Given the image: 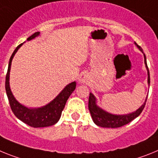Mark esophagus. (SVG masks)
Returning a JSON list of instances; mask_svg holds the SVG:
<instances>
[{"label": "esophagus", "mask_w": 158, "mask_h": 158, "mask_svg": "<svg viewBox=\"0 0 158 158\" xmlns=\"http://www.w3.org/2000/svg\"><path fill=\"white\" fill-rule=\"evenodd\" d=\"M87 75H85V74H83V75L80 76V79H79V81H80L81 83H87Z\"/></svg>", "instance_id": "1"}]
</instances>
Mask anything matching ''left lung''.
Wrapping results in <instances>:
<instances>
[{
    "mask_svg": "<svg viewBox=\"0 0 158 158\" xmlns=\"http://www.w3.org/2000/svg\"><path fill=\"white\" fill-rule=\"evenodd\" d=\"M139 50L143 52V50L139 45L137 44ZM144 58H145V67L147 68L148 71V83H150V79H149V68H148L147 63H146V58L144 54ZM147 99V98H146ZM146 99L145 102H144L143 105L141 106L138 110H137L136 111L134 112L132 114H129L126 115H114L109 114L107 112L104 111L102 109H100L98 106H96L95 102V98L91 93H90V96H89V102H88V108L90 110V113L91 114L93 121L97 126L101 127H107V128H118V127H123L125 125L128 124L131 121L134 120V118H136L138 116H139L140 114L142 113L144 107L145 106V102H146Z\"/></svg>",
    "mask_w": 158,
    "mask_h": 158,
    "instance_id": "1",
    "label": "left lung"
}]
</instances>
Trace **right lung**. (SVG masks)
I'll use <instances>...</instances> for the list:
<instances>
[{"label":"right lung","mask_w":158,"mask_h":158,"mask_svg":"<svg viewBox=\"0 0 158 158\" xmlns=\"http://www.w3.org/2000/svg\"><path fill=\"white\" fill-rule=\"evenodd\" d=\"M39 35L40 31L35 32L31 36H29L27 40L33 39ZM22 44H20V45L16 47V48L15 49L11 56L8 71L6 74V78H5V90H6L8 99H9V104H10L11 110L17 118L31 127L37 128V127H46L52 126V125L56 124L60 118L66 102L68 101L71 93L73 92L75 89L76 83L75 82H73V83L68 84L54 100H52L50 103L44 106L43 107L37 108V109H28L19 103L11 92L9 80L12 60H13L14 55L16 54L17 50L20 48V47Z\"/></svg>","instance_id":"obj_1"}]
</instances>
